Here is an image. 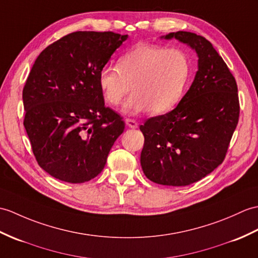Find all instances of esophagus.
Masks as SVG:
<instances>
[{
    "instance_id": "34e87169",
    "label": "esophagus",
    "mask_w": 258,
    "mask_h": 258,
    "mask_svg": "<svg viewBox=\"0 0 258 258\" xmlns=\"http://www.w3.org/2000/svg\"><path fill=\"white\" fill-rule=\"evenodd\" d=\"M125 123H126V125L130 128H137V127H139V123H137L135 119L126 118V119H125Z\"/></svg>"
}]
</instances>
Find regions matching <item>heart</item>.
<instances>
[{"instance_id": "obj_1", "label": "heart", "mask_w": 258, "mask_h": 258, "mask_svg": "<svg viewBox=\"0 0 258 258\" xmlns=\"http://www.w3.org/2000/svg\"><path fill=\"white\" fill-rule=\"evenodd\" d=\"M191 75V61L181 49L141 44L118 59L117 67L104 66L99 87L111 105L122 103L133 86L134 93L123 111L130 114L152 110L155 114L173 109L183 97Z\"/></svg>"}]
</instances>
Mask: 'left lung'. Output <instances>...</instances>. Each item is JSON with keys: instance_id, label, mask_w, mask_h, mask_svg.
<instances>
[{"instance_id": "left-lung-1", "label": "left lung", "mask_w": 258, "mask_h": 258, "mask_svg": "<svg viewBox=\"0 0 258 258\" xmlns=\"http://www.w3.org/2000/svg\"><path fill=\"white\" fill-rule=\"evenodd\" d=\"M198 55L192 85L172 111L148 118L141 165L158 184L188 185L222 164L239 116L235 78L212 44L190 32L169 33Z\"/></svg>"}]
</instances>
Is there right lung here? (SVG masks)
<instances>
[{
	"label": "right lung",
	"instance_id": "add662e5",
	"mask_svg": "<svg viewBox=\"0 0 258 258\" xmlns=\"http://www.w3.org/2000/svg\"><path fill=\"white\" fill-rule=\"evenodd\" d=\"M127 35L75 32L39 53L23 89L24 126L38 165L82 183L103 170L125 123L104 105L99 73Z\"/></svg>",
	"mask_w": 258,
	"mask_h": 258
}]
</instances>
